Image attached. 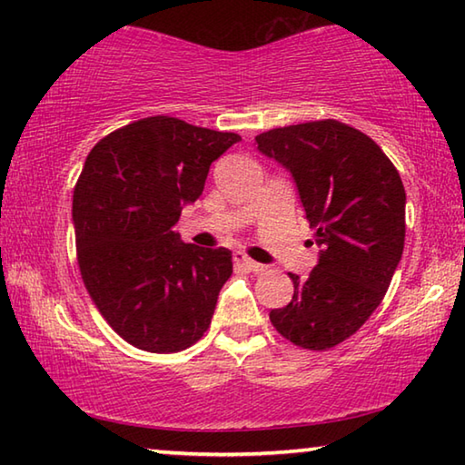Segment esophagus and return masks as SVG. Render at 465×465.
Masks as SVG:
<instances>
[{"label": "esophagus", "instance_id": "esophagus-1", "mask_svg": "<svg viewBox=\"0 0 465 465\" xmlns=\"http://www.w3.org/2000/svg\"><path fill=\"white\" fill-rule=\"evenodd\" d=\"M233 262H235V266H240V269L248 271V272H262V271L266 269L264 264L254 262V261H252V258L243 256L242 252H235V254H233Z\"/></svg>", "mask_w": 465, "mask_h": 465}]
</instances>
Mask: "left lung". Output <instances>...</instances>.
Here are the masks:
<instances>
[{
    "label": "left lung",
    "instance_id": "1",
    "mask_svg": "<svg viewBox=\"0 0 465 465\" xmlns=\"http://www.w3.org/2000/svg\"><path fill=\"white\" fill-rule=\"evenodd\" d=\"M256 149L293 176L320 248L308 279L289 272L293 299L271 322L297 346L332 349L377 310L402 258V178L371 137L334 119L261 133Z\"/></svg>",
    "mask_w": 465,
    "mask_h": 465
}]
</instances>
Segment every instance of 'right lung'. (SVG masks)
<instances>
[{
  "label": "right lung",
  "mask_w": 465,
  "mask_h": 465,
  "mask_svg": "<svg viewBox=\"0 0 465 465\" xmlns=\"http://www.w3.org/2000/svg\"><path fill=\"white\" fill-rule=\"evenodd\" d=\"M238 141L149 116L98 141L84 163L74 191L84 285L110 328L141 351L178 352L207 332L232 252L184 243L174 225Z\"/></svg>",
  "instance_id": "obj_1"
}]
</instances>
